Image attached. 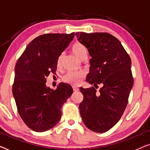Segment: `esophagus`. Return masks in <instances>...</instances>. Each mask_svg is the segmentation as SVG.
Masks as SVG:
<instances>
[{
    "mask_svg": "<svg viewBox=\"0 0 150 150\" xmlns=\"http://www.w3.org/2000/svg\"><path fill=\"white\" fill-rule=\"evenodd\" d=\"M72 88H73V91H78L79 90V88L78 87H76V86H73Z\"/></svg>",
    "mask_w": 150,
    "mask_h": 150,
    "instance_id": "esophagus-1",
    "label": "esophagus"
}]
</instances>
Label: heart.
<instances>
[{"mask_svg":"<svg viewBox=\"0 0 150 150\" xmlns=\"http://www.w3.org/2000/svg\"><path fill=\"white\" fill-rule=\"evenodd\" d=\"M71 50L74 54L80 59H82L84 57L87 56V48L83 44L80 42H76L71 47ZM63 54H61L57 59V67H60L61 65ZM85 72L83 70L78 71H69L65 74L63 76V81L65 83L71 84V85H77L81 83V80L85 77Z\"/></svg>","mask_w":150,"mask_h":150,"instance_id":"heart-1","label":"heart"}]
</instances>
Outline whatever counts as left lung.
Wrapping results in <instances>:
<instances>
[{
  "label": "left lung",
  "instance_id": "8db88e82",
  "mask_svg": "<svg viewBox=\"0 0 150 150\" xmlns=\"http://www.w3.org/2000/svg\"><path fill=\"white\" fill-rule=\"evenodd\" d=\"M76 35L91 57L86 81L94 87L103 85L98 92L93 87H81L84 98L80 114L89 130L107 132L119 122L128 104L134 83L130 57L120 41L107 33L78 32Z\"/></svg>",
  "mask_w": 150,
  "mask_h": 150
}]
</instances>
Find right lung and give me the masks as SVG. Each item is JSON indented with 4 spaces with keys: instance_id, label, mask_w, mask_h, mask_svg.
<instances>
[{
    "instance_id": "add662e5",
    "label": "right lung",
    "mask_w": 150,
    "mask_h": 150,
    "mask_svg": "<svg viewBox=\"0 0 150 150\" xmlns=\"http://www.w3.org/2000/svg\"><path fill=\"white\" fill-rule=\"evenodd\" d=\"M75 33H48L35 38L16 63L12 91L18 111L32 130L44 132L60 120L61 108L73 93L70 85L60 83L52 90L46 85L50 73Z\"/></svg>"
}]
</instances>
